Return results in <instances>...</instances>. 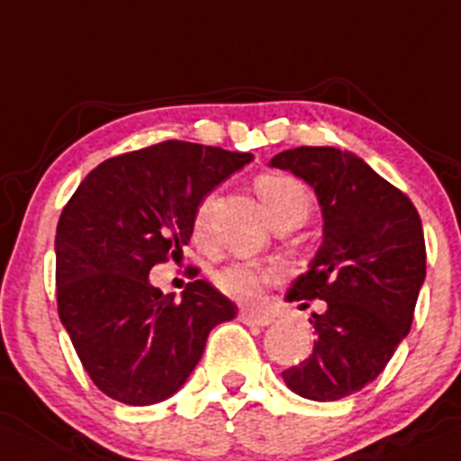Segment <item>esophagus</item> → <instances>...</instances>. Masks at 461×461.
Wrapping results in <instances>:
<instances>
[{
    "label": "esophagus",
    "mask_w": 461,
    "mask_h": 461,
    "mask_svg": "<svg viewBox=\"0 0 461 461\" xmlns=\"http://www.w3.org/2000/svg\"><path fill=\"white\" fill-rule=\"evenodd\" d=\"M240 321L247 323V326H269L274 323V317L267 312H258V310H240Z\"/></svg>",
    "instance_id": "obj_1"
}]
</instances>
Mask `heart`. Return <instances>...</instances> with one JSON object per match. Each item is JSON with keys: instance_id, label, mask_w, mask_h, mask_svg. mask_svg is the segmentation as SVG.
I'll list each match as a JSON object with an SVG mask.
<instances>
[{"instance_id": "1", "label": "heart", "mask_w": 461, "mask_h": 461, "mask_svg": "<svg viewBox=\"0 0 461 461\" xmlns=\"http://www.w3.org/2000/svg\"><path fill=\"white\" fill-rule=\"evenodd\" d=\"M256 192L265 205L267 214L271 221L292 223L299 226L305 221L312 210V194L299 178L287 176V174H260L256 178ZM205 219V201L196 208L194 228L196 233L203 230ZM278 276V269L274 265H258V262H233L223 267L221 271L214 274V285L219 292L235 301H256L260 296L262 287Z\"/></svg>"}]
</instances>
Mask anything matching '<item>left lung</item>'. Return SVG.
Wrapping results in <instances>:
<instances>
[{"instance_id":"1","label":"left lung","mask_w":461,"mask_h":461,"mask_svg":"<svg viewBox=\"0 0 461 461\" xmlns=\"http://www.w3.org/2000/svg\"><path fill=\"white\" fill-rule=\"evenodd\" d=\"M269 165L312 185L323 212L321 247L287 301L321 299L328 310L310 321L312 355L283 380L310 401H339L374 383L410 332L425 280L423 226L410 196L350 151L287 149Z\"/></svg>"}]
</instances>
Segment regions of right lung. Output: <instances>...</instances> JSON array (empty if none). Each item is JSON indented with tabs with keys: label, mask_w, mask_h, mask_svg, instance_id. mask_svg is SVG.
Wrapping results in <instances>:
<instances>
[{
	"label": "right lung",
	"mask_w": 461,
	"mask_h": 461,
	"mask_svg": "<svg viewBox=\"0 0 461 461\" xmlns=\"http://www.w3.org/2000/svg\"><path fill=\"white\" fill-rule=\"evenodd\" d=\"M251 153L181 140L108 158L92 169L56 228L59 317L92 383L126 405H153L183 387L210 330L238 305L205 280L181 301L149 283L176 258L214 185Z\"/></svg>",
	"instance_id": "add662e5"
}]
</instances>
